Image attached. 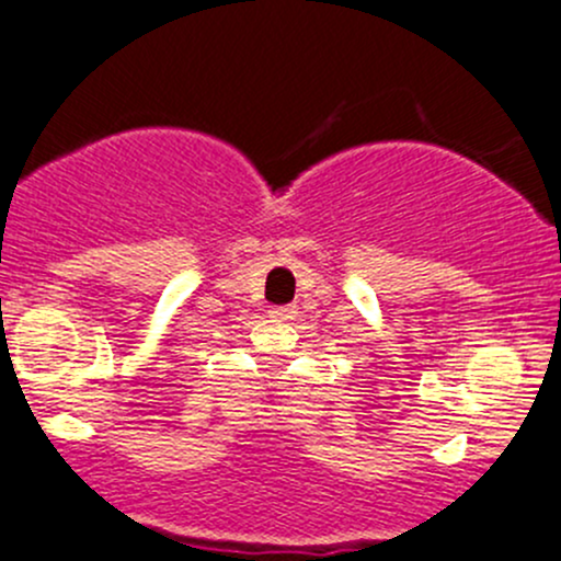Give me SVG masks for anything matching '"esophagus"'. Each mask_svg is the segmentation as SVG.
Instances as JSON below:
<instances>
[{"mask_svg": "<svg viewBox=\"0 0 561 561\" xmlns=\"http://www.w3.org/2000/svg\"><path fill=\"white\" fill-rule=\"evenodd\" d=\"M270 316H273V319H278V321H291L294 316H297V308H294V305H280V308L270 310Z\"/></svg>", "mask_w": 561, "mask_h": 561, "instance_id": "esophagus-1", "label": "esophagus"}]
</instances>
